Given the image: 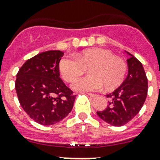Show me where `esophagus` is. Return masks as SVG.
I'll return each mask as SVG.
<instances>
[{
    "instance_id": "1",
    "label": "esophagus",
    "mask_w": 160,
    "mask_h": 160,
    "mask_svg": "<svg viewBox=\"0 0 160 160\" xmlns=\"http://www.w3.org/2000/svg\"><path fill=\"white\" fill-rule=\"evenodd\" d=\"M88 95L89 96H91V97H93V98L97 96V95H96V94H93V93H88Z\"/></svg>"
}]
</instances>
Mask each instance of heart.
<instances>
[{"label":"heart","instance_id":"heart-1","mask_svg":"<svg viewBox=\"0 0 160 160\" xmlns=\"http://www.w3.org/2000/svg\"><path fill=\"white\" fill-rule=\"evenodd\" d=\"M59 72L66 82H72L89 68L90 75L80 78L72 83V88L80 92L96 91L102 88H118L126 77L128 66L122 59L102 48L88 49L74 55L62 58Z\"/></svg>","mask_w":160,"mask_h":160}]
</instances>
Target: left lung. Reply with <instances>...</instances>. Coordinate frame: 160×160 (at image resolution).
Instances as JSON below:
<instances>
[{
  "mask_svg": "<svg viewBox=\"0 0 160 160\" xmlns=\"http://www.w3.org/2000/svg\"><path fill=\"white\" fill-rule=\"evenodd\" d=\"M128 72L126 79L113 92L106 95L109 105L97 115L105 122L115 127L126 124L143 106L147 96L148 80L141 62L128 51Z\"/></svg>",
  "mask_w": 160,
  "mask_h": 160,
  "instance_id": "obj_1",
  "label": "left lung"
}]
</instances>
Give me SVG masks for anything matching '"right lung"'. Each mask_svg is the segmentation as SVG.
Here are the masks:
<instances>
[{
  "instance_id": "obj_1",
  "label": "right lung",
  "mask_w": 160,
  "mask_h": 160,
  "mask_svg": "<svg viewBox=\"0 0 160 160\" xmlns=\"http://www.w3.org/2000/svg\"><path fill=\"white\" fill-rule=\"evenodd\" d=\"M64 52L48 51L28 59L16 75L19 104L39 124L57 123L70 113L76 96L59 78Z\"/></svg>"
}]
</instances>
